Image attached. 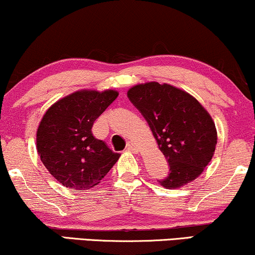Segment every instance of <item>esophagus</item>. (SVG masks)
<instances>
[{
    "instance_id": "esophagus-1",
    "label": "esophagus",
    "mask_w": 255,
    "mask_h": 255,
    "mask_svg": "<svg viewBox=\"0 0 255 255\" xmlns=\"http://www.w3.org/2000/svg\"><path fill=\"white\" fill-rule=\"evenodd\" d=\"M127 150L134 151V153H137L138 148H137V146H136V144H135L134 142H128V143H127Z\"/></svg>"
}]
</instances>
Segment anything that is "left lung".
I'll list each match as a JSON object with an SVG mask.
<instances>
[{
	"instance_id": "8db88e82",
	"label": "left lung",
	"mask_w": 255,
	"mask_h": 255,
	"mask_svg": "<svg viewBox=\"0 0 255 255\" xmlns=\"http://www.w3.org/2000/svg\"><path fill=\"white\" fill-rule=\"evenodd\" d=\"M127 96L146 119L169 163L160 185L180 188L201 175L218 141L215 124L204 106L185 90L154 81L133 86Z\"/></svg>"
}]
</instances>
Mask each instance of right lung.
I'll return each mask as SVG.
<instances>
[{
  "label": "right lung",
  "mask_w": 255,
  "mask_h": 255,
  "mask_svg": "<svg viewBox=\"0 0 255 255\" xmlns=\"http://www.w3.org/2000/svg\"><path fill=\"white\" fill-rule=\"evenodd\" d=\"M118 95L113 89L77 90L44 113L36 131L37 153L64 187L76 191L95 187L120 157L92 133L94 121Z\"/></svg>",
  "instance_id": "add662e5"
}]
</instances>
